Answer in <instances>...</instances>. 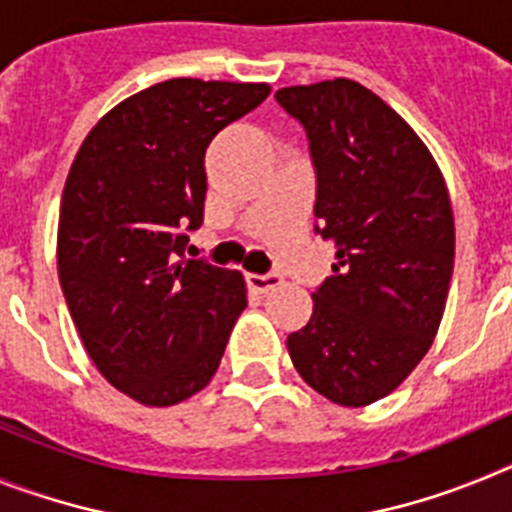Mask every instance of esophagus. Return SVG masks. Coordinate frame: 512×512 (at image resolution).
Listing matches in <instances>:
<instances>
[{
	"label": "esophagus",
	"mask_w": 512,
	"mask_h": 512,
	"mask_svg": "<svg viewBox=\"0 0 512 512\" xmlns=\"http://www.w3.org/2000/svg\"><path fill=\"white\" fill-rule=\"evenodd\" d=\"M246 282L253 292H261V295H264L269 289L279 287V284H282V277L274 274V271H269V274H246Z\"/></svg>",
	"instance_id": "34e87169"
}]
</instances>
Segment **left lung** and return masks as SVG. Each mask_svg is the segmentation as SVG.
<instances>
[{
  "label": "left lung",
  "mask_w": 512,
  "mask_h": 512,
  "mask_svg": "<svg viewBox=\"0 0 512 512\" xmlns=\"http://www.w3.org/2000/svg\"><path fill=\"white\" fill-rule=\"evenodd\" d=\"M307 135L315 233L336 243L292 364L343 408L390 395L428 354L454 271V215L436 161L390 104L351 79L279 89Z\"/></svg>",
  "instance_id": "left-lung-1"
}]
</instances>
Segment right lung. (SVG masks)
I'll list each match as a JSON object with an SVG mask.
<instances>
[{"label": "right lung", "instance_id": "right-lung-1", "mask_svg": "<svg viewBox=\"0 0 512 512\" xmlns=\"http://www.w3.org/2000/svg\"><path fill=\"white\" fill-rule=\"evenodd\" d=\"M266 84L169 79L110 110L61 197L58 279L102 377L148 408L207 387L246 310L241 271L187 259L205 220V151Z\"/></svg>", "mask_w": 512, "mask_h": 512}]
</instances>
